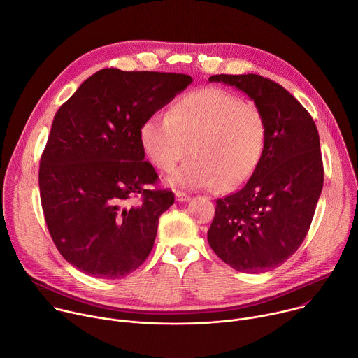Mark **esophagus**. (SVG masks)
Instances as JSON below:
<instances>
[{
  "label": "esophagus",
  "mask_w": 358,
  "mask_h": 358,
  "mask_svg": "<svg viewBox=\"0 0 358 358\" xmlns=\"http://www.w3.org/2000/svg\"><path fill=\"white\" fill-rule=\"evenodd\" d=\"M176 199H177L178 202H187V201L191 199V196H189L188 194L182 192V191H176Z\"/></svg>",
  "instance_id": "34e87169"
}]
</instances>
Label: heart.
Masks as SVG:
<instances>
[{
  "mask_svg": "<svg viewBox=\"0 0 358 358\" xmlns=\"http://www.w3.org/2000/svg\"><path fill=\"white\" fill-rule=\"evenodd\" d=\"M265 141L261 112L224 89L206 87L178 99L169 116H151L140 129V143L151 164L171 173L192 159L169 182L185 189L234 188L257 169Z\"/></svg>",
  "mask_w": 358,
  "mask_h": 358,
  "instance_id": "heart-1",
  "label": "heart"
}]
</instances>
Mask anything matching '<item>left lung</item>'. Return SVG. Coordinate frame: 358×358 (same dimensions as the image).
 <instances>
[{
	"label": "left lung",
	"instance_id": "left-lung-1",
	"mask_svg": "<svg viewBox=\"0 0 358 358\" xmlns=\"http://www.w3.org/2000/svg\"><path fill=\"white\" fill-rule=\"evenodd\" d=\"M245 92L265 122L259 163L245 185L217 199L208 243L231 268L272 271L299 249L310 228L324 170L317 127L279 83L261 75H213Z\"/></svg>",
	"mask_w": 358,
	"mask_h": 358
}]
</instances>
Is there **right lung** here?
I'll list each match as a JSON object with an SVG mask.
<instances>
[{
	"mask_svg": "<svg viewBox=\"0 0 358 358\" xmlns=\"http://www.w3.org/2000/svg\"><path fill=\"white\" fill-rule=\"evenodd\" d=\"M191 82L106 68L57 112L41 156V203L50 238L80 272L120 279L147 259L174 192L147 188L159 176L144 162L140 129Z\"/></svg>",
	"mask_w": 358,
	"mask_h": 358,
	"instance_id": "1",
	"label": "right lung"
}]
</instances>
